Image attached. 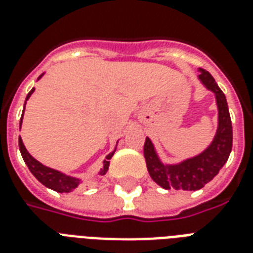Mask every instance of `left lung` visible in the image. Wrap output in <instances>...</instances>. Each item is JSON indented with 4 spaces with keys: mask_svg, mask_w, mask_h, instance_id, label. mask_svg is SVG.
<instances>
[{
    "mask_svg": "<svg viewBox=\"0 0 253 253\" xmlns=\"http://www.w3.org/2000/svg\"><path fill=\"white\" fill-rule=\"evenodd\" d=\"M199 79L216 96L219 109V126L213 141L200 155L176 165L163 164L156 153L155 147L149 138H145L144 157L147 163L148 172L152 180L164 189H183L197 191L210 183L219 173L223 165L227 163L229 153L232 151V123L228 111L225 94L217 86L214 79L206 69H199Z\"/></svg>",
    "mask_w": 253,
    "mask_h": 253,
    "instance_id": "1",
    "label": "left lung"
}]
</instances>
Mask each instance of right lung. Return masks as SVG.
<instances>
[{"label": "right lung", "instance_id": "right-lung-1", "mask_svg": "<svg viewBox=\"0 0 253 253\" xmlns=\"http://www.w3.org/2000/svg\"><path fill=\"white\" fill-rule=\"evenodd\" d=\"M41 77V76H40ZM34 92V88L28 93V96H26V100L32 96V93ZM24 109H25V106H24ZM21 121H22V116H21ZM18 145H20V152L21 156H22V159L25 161V164L28 165V168L29 170L33 173V176L37 180H39L40 183L43 184L45 187L50 188L53 191L60 192V193H68V192H72L73 189L79 187L80 180L76 177H72V176H66V174L61 173V172H58L56 169H52V168H47L45 165H42L41 163L36 160L34 157L29 155V152L26 151L25 145H24V142L22 140H18ZM116 151V149H115ZM115 151L109 153V155L106 156V159L104 160V167H102V169L100 170V174H105L108 168H109V160L112 159V156L115 153Z\"/></svg>", "mask_w": 253, "mask_h": 253}]
</instances>
